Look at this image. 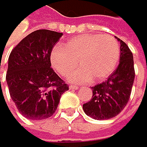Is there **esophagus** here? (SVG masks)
Here are the masks:
<instances>
[{
  "label": "esophagus",
  "mask_w": 147,
  "mask_h": 147,
  "mask_svg": "<svg viewBox=\"0 0 147 147\" xmlns=\"http://www.w3.org/2000/svg\"><path fill=\"white\" fill-rule=\"evenodd\" d=\"M79 87L78 86H69V89H73V90H77V89H78Z\"/></svg>",
  "instance_id": "esophagus-1"
}]
</instances>
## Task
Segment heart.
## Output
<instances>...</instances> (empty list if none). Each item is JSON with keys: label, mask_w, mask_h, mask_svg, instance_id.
I'll return each mask as SVG.
<instances>
[{"label": "heart", "mask_w": 147, "mask_h": 147, "mask_svg": "<svg viewBox=\"0 0 147 147\" xmlns=\"http://www.w3.org/2000/svg\"><path fill=\"white\" fill-rule=\"evenodd\" d=\"M120 59V46L110 35L87 34L74 38L64 48L55 47L50 60L53 68L61 76L69 78L72 83L100 81L108 78L116 68Z\"/></svg>", "instance_id": "obj_1"}]
</instances>
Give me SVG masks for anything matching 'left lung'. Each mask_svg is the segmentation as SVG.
I'll return each instance as SVG.
<instances>
[{"label":"left lung","mask_w":147,"mask_h":147,"mask_svg":"<svg viewBox=\"0 0 147 147\" xmlns=\"http://www.w3.org/2000/svg\"><path fill=\"white\" fill-rule=\"evenodd\" d=\"M117 40L120 42L119 65L108 79L92 87L91 100L83 105L84 113L96 120H107L117 115L131 96L135 78L133 55L122 39Z\"/></svg>","instance_id":"obj_1"}]
</instances>
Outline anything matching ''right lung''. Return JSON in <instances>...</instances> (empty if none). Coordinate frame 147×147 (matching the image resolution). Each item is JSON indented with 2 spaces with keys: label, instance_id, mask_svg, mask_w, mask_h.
<instances>
[{
  "label": "right lung",
  "instance_id": "obj_1",
  "mask_svg": "<svg viewBox=\"0 0 147 147\" xmlns=\"http://www.w3.org/2000/svg\"><path fill=\"white\" fill-rule=\"evenodd\" d=\"M61 32L38 30L12 50L6 75L12 100L22 115L30 120H43L56 111L68 84L51 68L50 55Z\"/></svg>",
  "mask_w": 147,
  "mask_h": 147
}]
</instances>
